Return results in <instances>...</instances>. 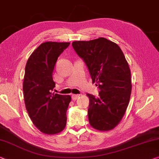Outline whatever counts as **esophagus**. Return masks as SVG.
<instances>
[{
  "instance_id": "34e87169",
  "label": "esophagus",
  "mask_w": 159,
  "mask_h": 159,
  "mask_svg": "<svg viewBox=\"0 0 159 159\" xmlns=\"http://www.w3.org/2000/svg\"><path fill=\"white\" fill-rule=\"evenodd\" d=\"M79 97H80L79 94H72V99L73 100H76Z\"/></svg>"
}]
</instances>
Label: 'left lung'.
Here are the masks:
<instances>
[{
  "label": "left lung",
  "instance_id": "obj_1",
  "mask_svg": "<svg viewBox=\"0 0 159 159\" xmlns=\"http://www.w3.org/2000/svg\"><path fill=\"white\" fill-rule=\"evenodd\" d=\"M72 45L99 90L98 97L87 94L90 125L99 131L114 129L125 114L131 92V71L125 56L118 45L104 38L75 41Z\"/></svg>",
  "mask_w": 159,
  "mask_h": 159
}]
</instances>
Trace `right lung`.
Listing matches in <instances>:
<instances>
[{"instance_id":"obj_1","label":"right lung","mask_w":159,"mask_h":159,"mask_svg":"<svg viewBox=\"0 0 159 159\" xmlns=\"http://www.w3.org/2000/svg\"><path fill=\"white\" fill-rule=\"evenodd\" d=\"M70 43H43L27 62L23 81L24 99L32 121L44 134L62 131L67 123L70 95L52 93V72L58 57Z\"/></svg>"}]
</instances>
